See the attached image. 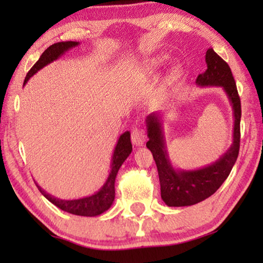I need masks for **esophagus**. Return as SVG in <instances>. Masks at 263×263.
I'll return each mask as SVG.
<instances>
[{"instance_id":"34e87169","label":"esophagus","mask_w":263,"mask_h":263,"mask_svg":"<svg viewBox=\"0 0 263 263\" xmlns=\"http://www.w3.org/2000/svg\"><path fill=\"white\" fill-rule=\"evenodd\" d=\"M146 141V135L142 129L135 127L132 130V142L135 146H142Z\"/></svg>"}]
</instances>
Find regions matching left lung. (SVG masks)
Masks as SVG:
<instances>
[{
  "label": "left lung",
  "instance_id": "left-lung-1",
  "mask_svg": "<svg viewBox=\"0 0 263 263\" xmlns=\"http://www.w3.org/2000/svg\"><path fill=\"white\" fill-rule=\"evenodd\" d=\"M206 64L207 69L197 75L195 84L199 87H221L225 92L233 111L232 143L218 160L207 166L194 170L177 168L168 157L163 127L164 114L160 111L149 114L146 117L148 136L146 146L156 160L161 199L168 207L192 206L213 195L229 177L238 157L242 110L235 79L229 64L212 48L206 52Z\"/></svg>",
  "mask_w": 263,
  "mask_h": 263
}]
</instances>
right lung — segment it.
<instances>
[{"label": "right lung", "mask_w": 263, "mask_h": 263, "mask_svg": "<svg viewBox=\"0 0 263 263\" xmlns=\"http://www.w3.org/2000/svg\"><path fill=\"white\" fill-rule=\"evenodd\" d=\"M80 45L79 42H60L55 43V44L50 45L44 52L42 53V56L39 57V60L35 62L33 67L31 68L28 71L26 78H25L24 85L33 77L35 73H38L39 70L48 66V64L52 63L53 61L59 60L60 57H62L67 51H69L75 46ZM133 146L130 142V132H125L122 134L117 140L116 146H115L112 158H111V170L109 172L105 183H104L102 188L98 192L89 196L81 197V199H73V200H62L59 197H55L51 194L46 193L44 189H42V186H39L37 183V188L39 192L42 193V195L46 197L50 202L55 204L56 207H59L60 210H62L67 213L75 214V215H81V217H97L100 215L104 212L109 210L112 206L115 201V181H116L117 172L122 166V164L124 163V160L129 157V154L132 153Z\"/></svg>", "instance_id": "right-lung-1"}]
</instances>
